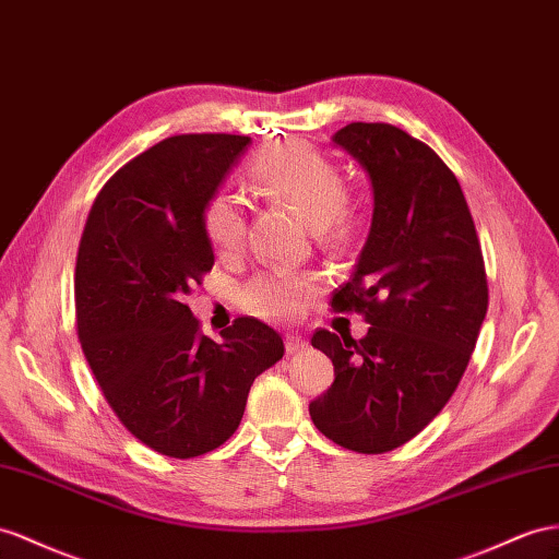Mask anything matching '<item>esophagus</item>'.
I'll return each mask as SVG.
<instances>
[{
  "instance_id": "esophagus-1",
  "label": "esophagus",
  "mask_w": 559,
  "mask_h": 559,
  "mask_svg": "<svg viewBox=\"0 0 559 559\" xmlns=\"http://www.w3.org/2000/svg\"><path fill=\"white\" fill-rule=\"evenodd\" d=\"M302 349H307V342L297 335H285V352L288 354H299Z\"/></svg>"
}]
</instances>
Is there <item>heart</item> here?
Segmentation results:
<instances>
[{
  "instance_id": "heart-1",
  "label": "heart",
  "mask_w": 559,
  "mask_h": 559,
  "mask_svg": "<svg viewBox=\"0 0 559 559\" xmlns=\"http://www.w3.org/2000/svg\"><path fill=\"white\" fill-rule=\"evenodd\" d=\"M254 191L271 203L293 207L307 219L321 242L337 246L354 228L345 195V175L321 151L288 141L262 148L248 163ZM246 210L234 195L212 193L200 210V226L212 250L234 257L246 240ZM317 290V278L293 271H266L238 290V307L264 321H290L302 313Z\"/></svg>"
}]
</instances>
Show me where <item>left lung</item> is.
I'll return each mask as SVG.
<instances>
[{
  "instance_id": "obj_1",
  "label": "left lung",
  "mask_w": 559,
  "mask_h": 559,
  "mask_svg": "<svg viewBox=\"0 0 559 559\" xmlns=\"http://www.w3.org/2000/svg\"><path fill=\"white\" fill-rule=\"evenodd\" d=\"M373 183V224L333 311H359L368 335L319 328L311 345L335 380L309 404L319 432L356 453H388L432 423L453 396L489 307L475 222L441 157L388 122L333 136Z\"/></svg>"
}]
</instances>
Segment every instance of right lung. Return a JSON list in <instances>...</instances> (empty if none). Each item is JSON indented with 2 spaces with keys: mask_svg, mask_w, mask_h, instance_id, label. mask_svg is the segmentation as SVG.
Returning <instances> with one entry per match:
<instances>
[{
  "mask_svg": "<svg viewBox=\"0 0 559 559\" xmlns=\"http://www.w3.org/2000/svg\"><path fill=\"white\" fill-rule=\"evenodd\" d=\"M248 143L238 134L163 139L106 181L80 238L84 359L127 432L169 457L219 449L254 378L285 352L257 319H236L212 340L183 302L214 264L200 210Z\"/></svg>",
  "mask_w": 559,
  "mask_h": 559,
  "instance_id": "add662e5",
  "label": "right lung"
}]
</instances>
